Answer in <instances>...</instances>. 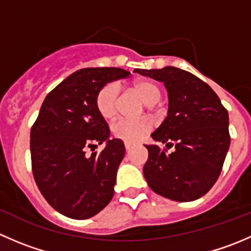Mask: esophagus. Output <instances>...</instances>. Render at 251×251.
Here are the masks:
<instances>
[{"label": "esophagus", "instance_id": "1", "mask_svg": "<svg viewBox=\"0 0 251 251\" xmlns=\"http://www.w3.org/2000/svg\"><path fill=\"white\" fill-rule=\"evenodd\" d=\"M133 147V143H130V142H125V149L126 151H130Z\"/></svg>", "mask_w": 251, "mask_h": 251}]
</instances>
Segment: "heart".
<instances>
[{
  "mask_svg": "<svg viewBox=\"0 0 251 251\" xmlns=\"http://www.w3.org/2000/svg\"><path fill=\"white\" fill-rule=\"evenodd\" d=\"M135 90L143 98L147 104H155L160 98V88L151 80H140L135 83ZM119 95L120 88L115 82H109L103 86L96 96V107L98 113L104 119L109 120L116 115L119 109ZM151 130V123L146 119L130 120V119H118L111 124L113 135L119 140L130 143L141 141Z\"/></svg>",
  "mask_w": 251,
  "mask_h": 251,
  "instance_id": "heart-1",
  "label": "heart"
}]
</instances>
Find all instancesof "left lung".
I'll return each instance as SVG.
<instances>
[{"instance_id": "obj_1", "label": "left lung", "mask_w": 251, "mask_h": 251, "mask_svg": "<svg viewBox=\"0 0 251 251\" xmlns=\"http://www.w3.org/2000/svg\"><path fill=\"white\" fill-rule=\"evenodd\" d=\"M136 72L164 82L169 92L168 116L151 133L166 148L146 146L143 174L148 186L171 201H196L211 189L222 171L231 142L228 111L214 90L189 72L175 67Z\"/></svg>"}]
</instances>
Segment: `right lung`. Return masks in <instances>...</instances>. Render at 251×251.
Returning a JSON list of instances; mask_svg holds the SVG:
<instances>
[{
	"instance_id": "right-lung-1",
	"label": "right lung",
	"mask_w": 251,
	"mask_h": 251,
	"mask_svg": "<svg viewBox=\"0 0 251 251\" xmlns=\"http://www.w3.org/2000/svg\"><path fill=\"white\" fill-rule=\"evenodd\" d=\"M120 68H85L68 76L45 98L30 132L31 170L47 203L70 219L85 220L114 196L116 171L125 155L119 138L96 107L98 91L130 76ZM106 148L85 155L97 144Z\"/></svg>"
}]
</instances>
